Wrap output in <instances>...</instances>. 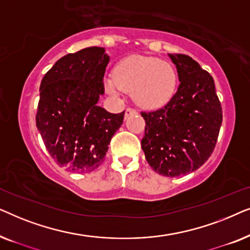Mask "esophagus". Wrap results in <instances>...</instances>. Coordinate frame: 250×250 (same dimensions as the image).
<instances>
[{"instance_id":"1","label":"esophagus","mask_w":250,"mask_h":250,"mask_svg":"<svg viewBox=\"0 0 250 250\" xmlns=\"http://www.w3.org/2000/svg\"><path fill=\"white\" fill-rule=\"evenodd\" d=\"M133 114H136V110L135 109H132V108H127L125 110V118H127L129 115H133Z\"/></svg>"}]
</instances>
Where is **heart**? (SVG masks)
<instances>
[{
  "mask_svg": "<svg viewBox=\"0 0 250 250\" xmlns=\"http://www.w3.org/2000/svg\"><path fill=\"white\" fill-rule=\"evenodd\" d=\"M177 76L166 61L145 56H131L115 68V76L104 78V87L110 94L119 91L133 94L140 107L158 109L168 104L176 91Z\"/></svg>",
  "mask_w": 250,
  "mask_h": 250,
  "instance_id": "heart-1",
  "label": "heart"
}]
</instances>
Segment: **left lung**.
I'll return each instance as SVG.
<instances>
[{
    "label": "left lung",
    "instance_id": "left-lung-1",
    "mask_svg": "<svg viewBox=\"0 0 250 250\" xmlns=\"http://www.w3.org/2000/svg\"><path fill=\"white\" fill-rule=\"evenodd\" d=\"M168 57L181 83L162 109L141 112L146 121L141 146L155 172L177 177L194 172L209 158L223 116L210 74L186 54Z\"/></svg>",
    "mask_w": 250,
    "mask_h": 250
}]
</instances>
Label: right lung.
Listing matches in <instances>:
<instances>
[{"label":"right lung","mask_w":250,"mask_h":250,"mask_svg":"<svg viewBox=\"0 0 250 250\" xmlns=\"http://www.w3.org/2000/svg\"><path fill=\"white\" fill-rule=\"evenodd\" d=\"M91 46L60 58L40 86L36 126L58 165L90 173L104 162L124 112L110 114L97 104L104 94L109 57Z\"/></svg>","instance_id":"obj_1"}]
</instances>
